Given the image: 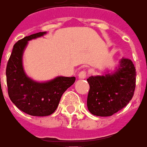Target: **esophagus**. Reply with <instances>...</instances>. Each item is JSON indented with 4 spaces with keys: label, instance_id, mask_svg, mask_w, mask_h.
Segmentation results:
<instances>
[{
    "label": "esophagus",
    "instance_id": "34e87169",
    "mask_svg": "<svg viewBox=\"0 0 147 147\" xmlns=\"http://www.w3.org/2000/svg\"><path fill=\"white\" fill-rule=\"evenodd\" d=\"M86 77H87V72L84 70H82L78 74V78L80 79H85Z\"/></svg>",
    "mask_w": 147,
    "mask_h": 147
}]
</instances>
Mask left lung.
I'll return each mask as SVG.
<instances>
[{"label": "left lung", "mask_w": 147, "mask_h": 147, "mask_svg": "<svg viewBox=\"0 0 147 147\" xmlns=\"http://www.w3.org/2000/svg\"><path fill=\"white\" fill-rule=\"evenodd\" d=\"M136 68L129 59L122 58L114 71L88 78L90 90L87 105L97 116H111L125 107L136 88Z\"/></svg>", "instance_id": "left-lung-1"}]
</instances>
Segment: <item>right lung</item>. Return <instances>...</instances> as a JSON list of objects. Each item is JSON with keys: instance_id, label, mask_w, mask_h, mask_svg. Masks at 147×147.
<instances>
[{"instance_id": "obj_1", "label": "right lung", "mask_w": 147, "mask_h": 147, "mask_svg": "<svg viewBox=\"0 0 147 147\" xmlns=\"http://www.w3.org/2000/svg\"><path fill=\"white\" fill-rule=\"evenodd\" d=\"M46 33H36L18 41L7 65V84L11 101L21 111L32 116L53 114L59 105L63 94L76 80L75 77L59 76L39 82L26 74L23 67V54L28 41L42 37Z\"/></svg>"}]
</instances>
